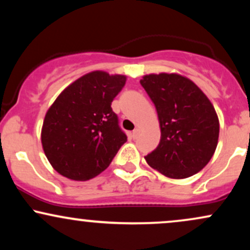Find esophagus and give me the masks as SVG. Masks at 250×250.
<instances>
[{"label":"esophagus","mask_w":250,"mask_h":250,"mask_svg":"<svg viewBox=\"0 0 250 250\" xmlns=\"http://www.w3.org/2000/svg\"><path fill=\"white\" fill-rule=\"evenodd\" d=\"M140 130H141V129H140L139 127H136V128H135L134 130H133V133H131V136H133V137H136L137 135L140 134Z\"/></svg>","instance_id":"obj_1"}]
</instances>
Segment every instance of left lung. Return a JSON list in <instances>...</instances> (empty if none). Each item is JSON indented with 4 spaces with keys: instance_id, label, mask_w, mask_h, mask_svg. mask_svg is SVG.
Masks as SVG:
<instances>
[{
    "instance_id": "1",
    "label": "left lung",
    "mask_w": 250,
    "mask_h": 250,
    "mask_svg": "<svg viewBox=\"0 0 250 250\" xmlns=\"http://www.w3.org/2000/svg\"><path fill=\"white\" fill-rule=\"evenodd\" d=\"M140 83L154 102L161 128L159 146L146 161L170 179L199 173L210 161L219 141L214 105L191 80L180 74H149Z\"/></svg>"
}]
</instances>
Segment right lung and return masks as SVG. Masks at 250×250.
Instances as JSON below:
<instances>
[{
	"mask_svg": "<svg viewBox=\"0 0 250 250\" xmlns=\"http://www.w3.org/2000/svg\"><path fill=\"white\" fill-rule=\"evenodd\" d=\"M127 77L102 70L85 74L57 96L43 121L41 142L59 174L87 181L108 168L127 136L111 102Z\"/></svg>",
	"mask_w": 250,
	"mask_h": 250,
	"instance_id": "obj_1",
	"label": "right lung"
}]
</instances>
